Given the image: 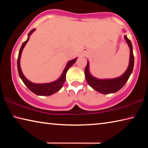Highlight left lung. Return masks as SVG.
<instances>
[{"label": "left lung", "instance_id": "obj_1", "mask_svg": "<svg viewBox=\"0 0 148 148\" xmlns=\"http://www.w3.org/2000/svg\"><path fill=\"white\" fill-rule=\"evenodd\" d=\"M124 38L128 44L130 48V60L128 68L122 76L114 79H97L90 74L89 71V62H87L85 69V76L86 81L92 88L101 93L110 94L119 91L126 84L132 73L134 67V55L132 51V46L131 40L128 39L126 35L124 36Z\"/></svg>", "mask_w": 148, "mask_h": 148}]
</instances>
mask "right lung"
<instances>
[{"instance_id": "right-lung-1", "label": "right lung", "mask_w": 148, "mask_h": 148, "mask_svg": "<svg viewBox=\"0 0 148 148\" xmlns=\"http://www.w3.org/2000/svg\"><path fill=\"white\" fill-rule=\"evenodd\" d=\"M34 29L31 30V31L29 32L28 34V38L26 41H25L21 48L19 49V56L18 58H17V70H18L19 75L22 81L23 82L25 85L28 87V89L31 91L32 92H34V94L37 95H41V96H49V95L54 94L55 92L59 91L60 89H61V87L63 86V84L65 82V79H66V73L67 71H68L69 69L71 67L72 64H73L77 59H74L73 60H71L68 63H67L66 67H65L64 70L62 72L61 74V76L59 77V78L56 80V81L51 82V83H47V84H33L29 81L24 76V75L22 73V71L21 70V67H20V58H21V55L22 53V51H23V49L24 48L27 42H28L29 40V37L31 36V34L34 31Z\"/></svg>"}]
</instances>
